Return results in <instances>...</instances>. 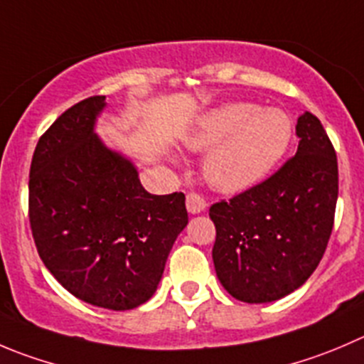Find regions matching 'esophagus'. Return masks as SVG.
Returning <instances> with one entry per match:
<instances>
[{
	"label": "esophagus",
	"mask_w": 364,
	"mask_h": 364,
	"mask_svg": "<svg viewBox=\"0 0 364 364\" xmlns=\"http://www.w3.org/2000/svg\"><path fill=\"white\" fill-rule=\"evenodd\" d=\"M204 208H206V200H204L203 196H199L196 192L186 193V210L190 213H200V211H204Z\"/></svg>",
	"instance_id": "obj_1"
}]
</instances>
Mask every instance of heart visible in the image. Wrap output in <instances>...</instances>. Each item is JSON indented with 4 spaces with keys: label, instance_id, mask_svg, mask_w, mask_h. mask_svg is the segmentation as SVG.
<instances>
[{
    "label": "heart",
    "instance_id": "heart-1",
    "mask_svg": "<svg viewBox=\"0 0 364 364\" xmlns=\"http://www.w3.org/2000/svg\"><path fill=\"white\" fill-rule=\"evenodd\" d=\"M291 121L277 108L228 103L208 112L188 147L208 151L204 178L225 193L243 192L267 178L290 146Z\"/></svg>",
    "mask_w": 364,
    "mask_h": 364
}]
</instances>
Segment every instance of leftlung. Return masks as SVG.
I'll return each mask as SVG.
<instances>
[{"label": "left lung", "instance_id": "8db88e82", "mask_svg": "<svg viewBox=\"0 0 364 364\" xmlns=\"http://www.w3.org/2000/svg\"><path fill=\"white\" fill-rule=\"evenodd\" d=\"M297 154L270 178L211 204L213 263L222 287L250 304L291 294L318 267L338 200V160L322 122L306 112Z\"/></svg>", "mask_w": 364, "mask_h": 364}]
</instances>
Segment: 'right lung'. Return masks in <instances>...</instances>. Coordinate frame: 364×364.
Returning <instances> with one entry per match:
<instances>
[{"instance_id":"obj_1","label":"right lung","mask_w":364,"mask_h":364,"mask_svg":"<svg viewBox=\"0 0 364 364\" xmlns=\"http://www.w3.org/2000/svg\"><path fill=\"white\" fill-rule=\"evenodd\" d=\"M105 96L63 112L38 139L28 183L35 247L67 291L126 311L153 297L188 224L185 193L153 196L136 168L94 133Z\"/></svg>"}]
</instances>
